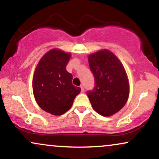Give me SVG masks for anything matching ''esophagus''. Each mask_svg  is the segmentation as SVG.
Returning <instances> with one entry per match:
<instances>
[{"label": "esophagus", "mask_w": 159, "mask_h": 159, "mask_svg": "<svg viewBox=\"0 0 159 159\" xmlns=\"http://www.w3.org/2000/svg\"><path fill=\"white\" fill-rule=\"evenodd\" d=\"M80 87H81V92L82 93H84V86H80Z\"/></svg>", "instance_id": "1"}]
</instances>
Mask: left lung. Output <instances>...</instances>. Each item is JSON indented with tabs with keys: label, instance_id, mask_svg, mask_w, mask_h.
Listing matches in <instances>:
<instances>
[{
	"label": "left lung",
	"instance_id": "1",
	"mask_svg": "<svg viewBox=\"0 0 159 159\" xmlns=\"http://www.w3.org/2000/svg\"><path fill=\"white\" fill-rule=\"evenodd\" d=\"M88 61L95 87L87 91V96L98 114L111 116L123 108L129 97L126 72L119 59L108 50L91 54Z\"/></svg>",
	"mask_w": 159,
	"mask_h": 159
}]
</instances>
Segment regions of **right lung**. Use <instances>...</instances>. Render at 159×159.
<instances>
[{
	"instance_id": "right-lung-1",
	"label": "right lung",
	"mask_w": 159,
	"mask_h": 159,
	"mask_svg": "<svg viewBox=\"0 0 159 159\" xmlns=\"http://www.w3.org/2000/svg\"><path fill=\"white\" fill-rule=\"evenodd\" d=\"M69 59L70 54L53 49L41 58L34 72L33 91L36 102L53 115L69 110L81 92L72 84V75L66 71Z\"/></svg>"
}]
</instances>
